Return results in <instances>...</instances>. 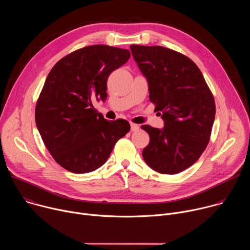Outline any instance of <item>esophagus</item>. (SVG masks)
I'll list each match as a JSON object with an SVG mask.
<instances>
[{
    "instance_id": "1",
    "label": "esophagus",
    "mask_w": 250,
    "mask_h": 250,
    "mask_svg": "<svg viewBox=\"0 0 250 250\" xmlns=\"http://www.w3.org/2000/svg\"><path fill=\"white\" fill-rule=\"evenodd\" d=\"M130 129L131 131H137L139 129V126L135 124H130Z\"/></svg>"
}]
</instances>
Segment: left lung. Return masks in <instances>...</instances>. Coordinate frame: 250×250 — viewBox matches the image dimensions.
Returning a JSON list of instances; mask_svg holds the SVG:
<instances>
[{"label":"left lung","instance_id":"obj_1","mask_svg":"<svg viewBox=\"0 0 250 250\" xmlns=\"http://www.w3.org/2000/svg\"><path fill=\"white\" fill-rule=\"evenodd\" d=\"M130 51L164 121L162 128L141 125L150 137L142 156L156 172L179 173L193 165L208 144L216 115L212 94L198 66L185 55L134 44Z\"/></svg>","mask_w":250,"mask_h":250}]
</instances>
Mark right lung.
<instances>
[{
  "mask_svg": "<svg viewBox=\"0 0 250 250\" xmlns=\"http://www.w3.org/2000/svg\"><path fill=\"white\" fill-rule=\"evenodd\" d=\"M130 57L129 50L108 45L78 49L49 72L35 106V123L54 160L73 173H89L108 160L128 122H109L97 114L94 100L106 99V80Z\"/></svg>",
  "mask_w": 250,
  "mask_h": 250,
  "instance_id": "obj_1",
  "label": "right lung"
}]
</instances>
